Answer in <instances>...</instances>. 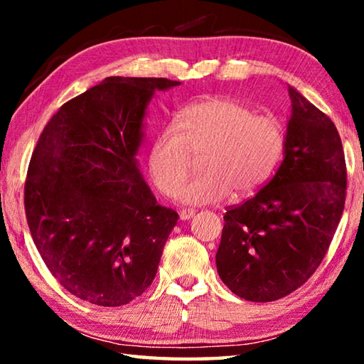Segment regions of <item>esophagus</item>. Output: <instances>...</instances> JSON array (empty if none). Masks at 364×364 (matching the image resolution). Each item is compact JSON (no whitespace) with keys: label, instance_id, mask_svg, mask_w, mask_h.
<instances>
[{"label":"esophagus","instance_id":"obj_1","mask_svg":"<svg viewBox=\"0 0 364 364\" xmlns=\"http://www.w3.org/2000/svg\"><path fill=\"white\" fill-rule=\"evenodd\" d=\"M196 215V210L194 208H183V210H180V218L181 220H191Z\"/></svg>","mask_w":364,"mask_h":364}]
</instances>
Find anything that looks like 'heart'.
<instances>
[{
	"instance_id": "b5f03b06",
	"label": "heart",
	"mask_w": 364,
	"mask_h": 364,
	"mask_svg": "<svg viewBox=\"0 0 364 364\" xmlns=\"http://www.w3.org/2000/svg\"><path fill=\"white\" fill-rule=\"evenodd\" d=\"M284 133L268 115H255L231 97H212L183 110L176 125L154 139L149 170L154 183L171 196L186 179L192 156L202 153L205 170L176 193L184 204H217L231 191L249 196L268 180L281 157Z\"/></svg>"
}]
</instances>
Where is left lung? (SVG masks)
Segmentation results:
<instances>
[{
	"label": "left lung",
	"mask_w": 364,
	"mask_h": 364,
	"mask_svg": "<svg viewBox=\"0 0 364 364\" xmlns=\"http://www.w3.org/2000/svg\"><path fill=\"white\" fill-rule=\"evenodd\" d=\"M292 115L274 176L228 207L217 269L230 291L273 301L304 286L321 264L347 197V165L328 115L289 86Z\"/></svg>",
	"instance_id": "1"
}]
</instances>
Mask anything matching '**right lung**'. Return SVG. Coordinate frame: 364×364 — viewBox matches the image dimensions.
Wrapping results in <instances>:
<instances>
[{
  "instance_id": "obj_1",
  "label": "right lung",
  "mask_w": 364,
  "mask_h": 364,
  "mask_svg": "<svg viewBox=\"0 0 364 364\" xmlns=\"http://www.w3.org/2000/svg\"><path fill=\"white\" fill-rule=\"evenodd\" d=\"M168 78L109 77L60 106L28 164L23 205L33 242L60 286L125 305L156 278L178 213L157 204L136 165L143 117Z\"/></svg>"
}]
</instances>
